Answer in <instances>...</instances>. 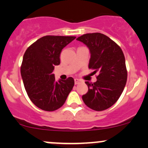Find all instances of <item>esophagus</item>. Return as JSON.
<instances>
[{"mask_svg":"<svg viewBox=\"0 0 148 148\" xmlns=\"http://www.w3.org/2000/svg\"><path fill=\"white\" fill-rule=\"evenodd\" d=\"M80 82H81V80H79V79H74V84H75L76 85H77V84H79Z\"/></svg>","mask_w":148,"mask_h":148,"instance_id":"esophagus-1","label":"esophagus"}]
</instances>
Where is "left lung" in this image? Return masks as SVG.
Returning <instances> with one entry per match:
<instances>
[{
    "label": "left lung",
    "mask_w": 148,
    "mask_h": 148,
    "mask_svg": "<svg viewBox=\"0 0 148 148\" xmlns=\"http://www.w3.org/2000/svg\"><path fill=\"white\" fill-rule=\"evenodd\" d=\"M90 50L88 68L98 73L93 84L86 82L88 90L82 99L95 111L107 110L121 96L127 81L124 55L121 48L108 36L100 33L86 34L78 37Z\"/></svg>",
    "instance_id": "left-lung-1"
}]
</instances>
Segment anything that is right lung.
<instances>
[{"label": "right lung", "instance_id": "1", "mask_svg": "<svg viewBox=\"0 0 148 148\" xmlns=\"http://www.w3.org/2000/svg\"><path fill=\"white\" fill-rule=\"evenodd\" d=\"M75 36H45L34 42L24 53L21 75L29 98L45 111L61 108L74 85L72 77L56 82L55 66L60 64V53Z\"/></svg>", "mask_w": 148, "mask_h": 148}]
</instances>
